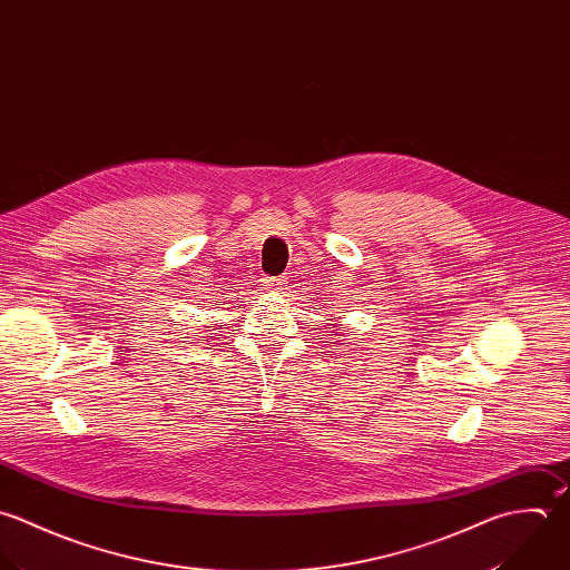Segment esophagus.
<instances>
[{
  "instance_id": "1",
  "label": "esophagus",
  "mask_w": 570,
  "mask_h": 570,
  "mask_svg": "<svg viewBox=\"0 0 570 570\" xmlns=\"http://www.w3.org/2000/svg\"><path fill=\"white\" fill-rule=\"evenodd\" d=\"M265 287L272 289V292H278L285 287V278L283 276H267L265 278Z\"/></svg>"
}]
</instances>
